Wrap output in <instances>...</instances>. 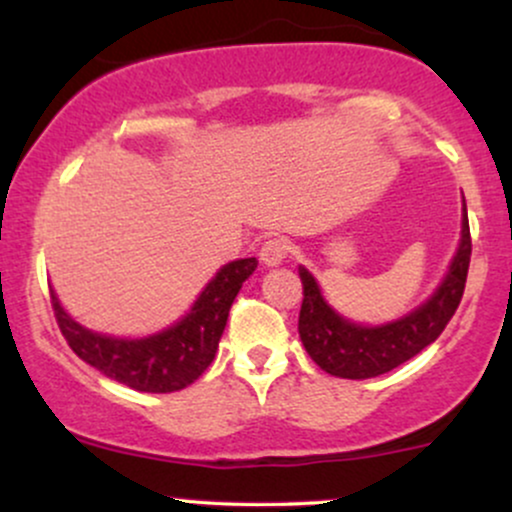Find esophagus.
Here are the masks:
<instances>
[{
	"label": "esophagus",
	"mask_w": 512,
	"mask_h": 512,
	"mask_svg": "<svg viewBox=\"0 0 512 512\" xmlns=\"http://www.w3.org/2000/svg\"><path fill=\"white\" fill-rule=\"evenodd\" d=\"M289 252H291L289 240L281 238V236H272V238H267V240H264V243H262V248H260V260H262L264 264H269V267H274V264L284 262L286 257H289Z\"/></svg>",
	"instance_id": "esophagus-1"
}]
</instances>
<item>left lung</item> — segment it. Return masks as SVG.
<instances>
[{
    "mask_svg": "<svg viewBox=\"0 0 512 512\" xmlns=\"http://www.w3.org/2000/svg\"><path fill=\"white\" fill-rule=\"evenodd\" d=\"M472 236H469L467 207L462 219V243L450 272L428 303L402 320L383 327H361L339 317L320 296L315 279L298 269L303 284V303L298 315V334L305 351L325 373L337 378L366 380L402 366L411 356L433 344L455 315L467 284Z\"/></svg>",
    "mask_w": 512,
    "mask_h": 512,
    "instance_id": "1",
    "label": "left lung"
}]
</instances>
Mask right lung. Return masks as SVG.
I'll return each instance as SVG.
<instances>
[{
    "mask_svg": "<svg viewBox=\"0 0 512 512\" xmlns=\"http://www.w3.org/2000/svg\"><path fill=\"white\" fill-rule=\"evenodd\" d=\"M255 267V257L228 262L178 325L144 339H115L84 330L64 313L55 291H50V303L67 344L88 366L132 390L175 392L195 383L214 361L228 310Z\"/></svg>",
    "mask_w": 512,
    "mask_h": 512,
    "instance_id": "1",
    "label": "right lung"
}]
</instances>
